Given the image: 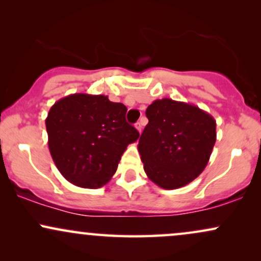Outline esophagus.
<instances>
[{
	"label": "esophagus",
	"mask_w": 261,
	"mask_h": 261,
	"mask_svg": "<svg viewBox=\"0 0 261 261\" xmlns=\"http://www.w3.org/2000/svg\"><path fill=\"white\" fill-rule=\"evenodd\" d=\"M135 127H136V130L141 134V131H142V124H141V122H136V124H135Z\"/></svg>",
	"instance_id": "obj_1"
}]
</instances>
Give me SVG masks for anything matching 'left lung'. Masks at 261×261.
<instances>
[{"mask_svg":"<svg viewBox=\"0 0 261 261\" xmlns=\"http://www.w3.org/2000/svg\"><path fill=\"white\" fill-rule=\"evenodd\" d=\"M146 116L148 124L137 148L148 178L173 190L201 174L216 142L215 119L200 108L169 98L154 100Z\"/></svg>","mask_w":261,"mask_h":261,"instance_id":"1","label":"left lung"}]
</instances>
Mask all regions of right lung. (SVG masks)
<instances>
[{"label":"right lung","mask_w":261,"mask_h":261,"mask_svg":"<svg viewBox=\"0 0 261 261\" xmlns=\"http://www.w3.org/2000/svg\"><path fill=\"white\" fill-rule=\"evenodd\" d=\"M127 108L107 95L74 93L56 101L45 120L54 163L80 188L106 185L127 145L140 134L127 124Z\"/></svg>","instance_id":"right-lung-1"}]
</instances>
